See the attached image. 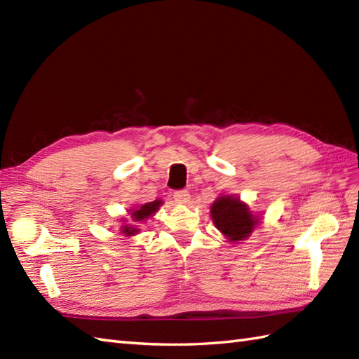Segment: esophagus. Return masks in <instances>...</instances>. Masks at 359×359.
Segmentation results:
<instances>
[{"mask_svg": "<svg viewBox=\"0 0 359 359\" xmlns=\"http://www.w3.org/2000/svg\"><path fill=\"white\" fill-rule=\"evenodd\" d=\"M174 199L177 203H182L185 205L189 202V199H191V196H189L188 191H185V189H180V191H175L174 193Z\"/></svg>", "mask_w": 359, "mask_h": 359, "instance_id": "34e87169", "label": "esophagus"}]
</instances>
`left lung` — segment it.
Instances as JSON below:
<instances>
[{"label":"left lung","mask_w":359,"mask_h":359,"mask_svg":"<svg viewBox=\"0 0 359 359\" xmlns=\"http://www.w3.org/2000/svg\"><path fill=\"white\" fill-rule=\"evenodd\" d=\"M210 216L212 224L230 243L247 241L262 222V215L251 211L248 205L234 194H220L211 205Z\"/></svg>","instance_id":"1"}]
</instances>
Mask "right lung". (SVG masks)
<instances>
[{
	"mask_svg": "<svg viewBox=\"0 0 359 359\" xmlns=\"http://www.w3.org/2000/svg\"><path fill=\"white\" fill-rule=\"evenodd\" d=\"M162 205H163V201L156 199V201L147 202L143 205H135V207L126 210L128 216H129V219H131L133 224H129L128 217H125V216L120 219V233H121V236H125V238L129 239V238H133V236L139 234L140 233V228H139L140 224L147 222V220L151 216H154L156 212L158 211V208L162 207Z\"/></svg>",
	"mask_w": 359,
	"mask_h": 359,
	"instance_id": "obj_1",
	"label": "right lung"
}]
</instances>
